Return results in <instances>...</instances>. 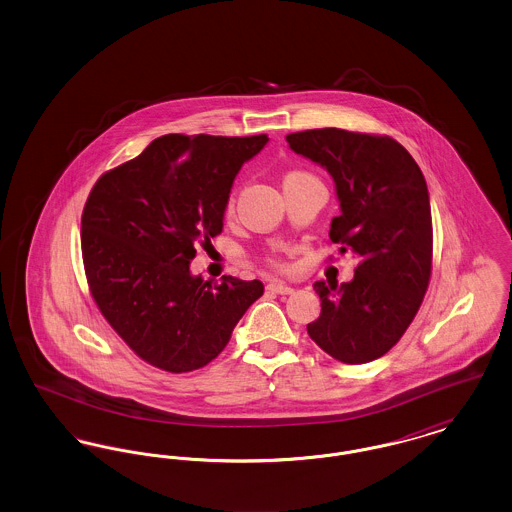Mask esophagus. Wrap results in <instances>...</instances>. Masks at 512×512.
<instances>
[{
  "label": "esophagus",
  "mask_w": 512,
  "mask_h": 512,
  "mask_svg": "<svg viewBox=\"0 0 512 512\" xmlns=\"http://www.w3.org/2000/svg\"><path fill=\"white\" fill-rule=\"evenodd\" d=\"M268 292L280 293V295H288V293H293L292 286H288V284H284V282H270L267 286Z\"/></svg>",
  "instance_id": "obj_1"
}]
</instances>
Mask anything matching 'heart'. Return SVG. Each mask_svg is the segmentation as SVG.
<instances>
[{
    "instance_id": "1",
    "label": "heart",
    "mask_w": 512,
    "mask_h": 512,
    "mask_svg": "<svg viewBox=\"0 0 512 512\" xmlns=\"http://www.w3.org/2000/svg\"><path fill=\"white\" fill-rule=\"evenodd\" d=\"M303 174H305V172H299V171L288 172V174H286V178H293V176H303ZM286 178H284V180H286ZM232 205H234V199H232V197H230V201H228V211H230V209H232Z\"/></svg>"
}]
</instances>
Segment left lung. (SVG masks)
<instances>
[{
  "label": "left lung",
  "mask_w": 512,
  "mask_h": 512,
  "mask_svg": "<svg viewBox=\"0 0 512 512\" xmlns=\"http://www.w3.org/2000/svg\"><path fill=\"white\" fill-rule=\"evenodd\" d=\"M295 153L332 174L340 217L330 240L359 257L351 282H315L311 340L345 365H363L401 340L432 274V211L411 153L390 136L315 128L286 136Z\"/></svg>",
  "instance_id": "8db88e82"
}]
</instances>
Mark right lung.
<instances>
[{
    "label": "right lung",
    "instance_id": "add662e5",
    "mask_svg": "<svg viewBox=\"0 0 512 512\" xmlns=\"http://www.w3.org/2000/svg\"><path fill=\"white\" fill-rule=\"evenodd\" d=\"M259 136L153 140L99 176L82 211V261L101 315L146 363L172 374L211 363L263 292L259 280H203L197 245L222 232L230 188Z\"/></svg>",
    "mask_w": 512,
    "mask_h": 512
}]
</instances>
